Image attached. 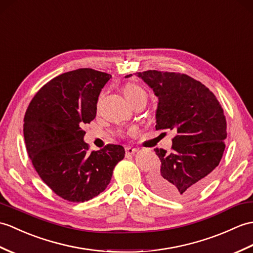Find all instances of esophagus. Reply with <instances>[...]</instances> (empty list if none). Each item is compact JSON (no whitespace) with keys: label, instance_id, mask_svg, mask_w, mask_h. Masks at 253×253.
I'll use <instances>...</instances> for the list:
<instances>
[{"label":"esophagus","instance_id":"obj_1","mask_svg":"<svg viewBox=\"0 0 253 253\" xmlns=\"http://www.w3.org/2000/svg\"><path fill=\"white\" fill-rule=\"evenodd\" d=\"M125 151H126V154L127 155H132V154H136L137 153L138 149L131 148V146H127V148H125Z\"/></svg>","mask_w":253,"mask_h":253}]
</instances>
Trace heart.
<instances>
[{
	"label": "heart",
	"mask_w": 253,
	"mask_h": 253,
	"mask_svg": "<svg viewBox=\"0 0 253 253\" xmlns=\"http://www.w3.org/2000/svg\"><path fill=\"white\" fill-rule=\"evenodd\" d=\"M124 95L129 102L132 101V100H134V99L141 98V97L146 98L145 90L140 85L134 84V83H129L125 86Z\"/></svg>",
	"instance_id": "heart-1"
}]
</instances>
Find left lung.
I'll return each mask as SVG.
<instances>
[{
    "label": "left lung",
    "instance_id": "1",
    "mask_svg": "<svg viewBox=\"0 0 253 253\" xmlns=\"http://www.w3.org/2000/svg\"><path fill=\"white\" fill-rule=\"evenodd\" d=\"M137 75L158 98L156 130L177 132L170 153L154 150L162 165L150 185L169 199L190 198L206 186L224 153L223 109L209 88L186 74L149 70Z\"/></svg>",
    "mask_w": 253,
    "mask_h": 253
}]
</instances>
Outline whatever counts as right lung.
<instances>
[{
    "label": "right lung",
    "mask_w": 253,
    "mask_h": 253,
    "mask_svg": "<svg viewBox=\"0 0 253 253\" xmlns=\"http://www.w3.org/2000/svg\"><path fill=\"white\" fill-rule=\"evenodd\" d=\"M110 74L78 69L56 76L29 103L23 119L28 155L40 178L58 196L84 203L109 185L125 156L122 145L89 151L84 124L95 119L100 91Z\"/></svg>",
    "instance_id": "obj_1"
}]
</instances>
